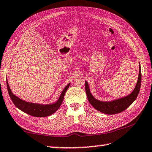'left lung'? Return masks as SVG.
<instances>
[{"label":"left lung","mask_w":152,"mask_h":152,"mask_svg":"<svg viewBox=\"0 0 152 152\" xmlns=\"http://www.w3.org/2000/svg\"><path fill=\"white\" fill-rule=\"evenodd\" d=\"M141 79V68L140 65L139 64V75L138 82L134 90L132 92V94L126 97H123L121 98V99L113 101V102H103L95 99L90 93L88 82H86L85 89L88 99L89 101V102L90 103L91 105L93 106L95 109H97V111L103 113H105L107 115L119 113L124 111L126 109L129 107L134 102V101L136 99V97H137L140 91V90Z\"/></svg>","instance_id":"left-lung-1"}]
</instances>
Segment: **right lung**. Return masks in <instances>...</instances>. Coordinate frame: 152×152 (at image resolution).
I'll use <instances>...</instances> for the list:
<instances>
[{"label":"right lung","instance_id":"add662e5","mask_svg":"<svg viewBox=\"0 0 152 152\" xmlns=\"http://www.w3.org/2000/svg\"><path fill=\"white\" fill-rule=\"evenodd\" d=\"M7 89L8 91L12 101L14 103V104L16 105L18 108L20 109L21 111H23L26 113L28 114L33 117H45L47 116H49L54 113L58 110V108L60 107L61 105L62 104V102L64 99V96L65 92L66 91L67 89L69 88L70 84H68L64 90L62 91L61 95L60 97L58 98L57 102L53 104H50V105H40V104H35V103H31L24 102L22 99H19L18 97L15 96L12 93L10 90V88L9 87L8 83L7 80Z\"/></svg>","mask_w":152,"mask_h":152}]
</instances>
